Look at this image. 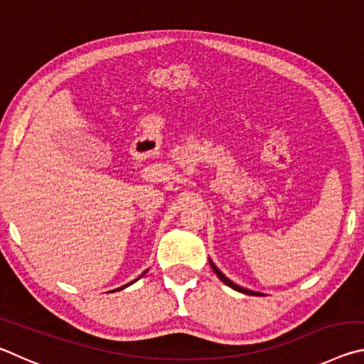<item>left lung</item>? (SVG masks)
Returning <instances> with one entry per match:
<instances>
[{
  "label": "left lung",
  "instance_id": "left-lung-1",
  "mask_svg": "<svg viewBox=\"0 0 364 364\" xmlns=\"http://www.w3.org/2000/svg\"><path fill=\"white\" fill-rule=\"evenodd\" d=\"M208 262H210V267H212V269L215 271V274H217V276H218V278H220V281H223L226 286H230L231 289H234V291H237V292H242V294H247V295H262L260 292H254V291H249V289H244V287H241V286L234 284V282H232L231 279H228V278H226V276H225L223 273H221V271H220V269H218L217 267H215V263H213L212 260H208Z\"/></svg>",
  "mask_w": 364,
  "mask_h": 364
}]
</instances>
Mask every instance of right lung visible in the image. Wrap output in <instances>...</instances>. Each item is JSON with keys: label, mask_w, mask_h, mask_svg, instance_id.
<instances>
[{"label": "right lung", "mask_w": 364, "mask_h": 364, "mask_svg": "<svg viewBox=\"0 0 364 364\" xmlns=\"http://www.w3.org/2000/svg\"><path fill=\"white\" fill-rule=\"evenodd\" d=\"M146 273H147V269L144 271V273H141V276H139V278H143V276H144ZM139 278H138V279H139ZM138 279H134V281H132V282H128V284H125V286H122V287H119V289H115V291H122V289H125V287H128V286H130V284H133V282H136ZM112 292H114V291H112Z\"/></svg>", "instance_id": "add662e5"}]
</instances>
